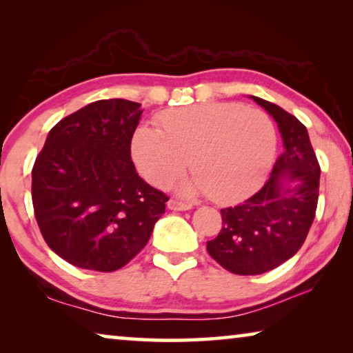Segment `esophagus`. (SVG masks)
Segmentation results:
<instances>
[{
	"label": "esophagus",
	"mask_w": 353,
	"mask_h": 353,
	"mask_svg": "<svg viewBox=\"0 0 353 353\" xmlns=\"http://www.w3.org/2000/svg\"><path fill=\"white\" fill-rule=\"evenodd\" d=\"M191 204H185V202H181L177 199H170L168 201V208L170 210H174V212H187L191 210Z\"/></svg>",
	"instance_id": "esophagus-1"
}]
</instances>
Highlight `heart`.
<instances>
[{
    "label": "heart",
    "mask_w": 353,
    "mask_h": 353,
    "mask_svg": "<svg viewBox=\"0 0 353 353\" xmlns=\"http://www.w3.org/2000/svg\"><path fill=\"white\" fill-rule=\"evenodd\" d=\"M155 123L157 129L141 126L132 139L134 163L154 187L170 185L190 159L194 174L179 183V193L229 204L255 193L270 174L277 135L265 112L207 103L165 112Z\"/></svg>",
    "instance_id": "heart-1"
}]
</instances>
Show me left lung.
<instances>
[{
	"label": "left lung",
	"mask_w": 353,
	"mask_h": 353,
	"mask_svg": "<svg viewBox=\"0 0 353 353\" xmlns=\"http://www.w3.org/2000/svg\"><path fill=\"white\" fill-rule=\"evenodd\" d=\"M249 98L277 123L283 152L259 193L221 210L223 229L207 241L212 259L238 276L271 271L302 248L314 219L321 174L307 128L282 107Z\"/></svg>",
	"instance_id": "1"
}]
</instances>
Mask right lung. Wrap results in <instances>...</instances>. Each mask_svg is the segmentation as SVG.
<instances>
[{"instance_id": "right-lung-1", "label": "right lung", "mask_w": 353, "mask_h": 353, "mask_svg": "<svg viewBox=\"0 0 353 353\" xmlns=\"http://www.w3.org/2000/svg\"><path fill=\"white\" fill-rule=\"evenodd\" d=\"M143 110L101 99L59 121L32 168V204L51 250L82 270L112 272L146 246L168 196L137 174L130 141Z\"/></svg>"}]
</instances>
